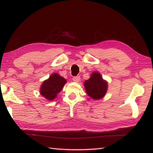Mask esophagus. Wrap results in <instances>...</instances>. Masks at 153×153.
I'll list each match as a JSON object with an SVG mask.
<instances>
[{
	"instance_id": "obj_1",
	"label": "esophagus",
	"mask_w": 153,
	"mask_h": 153,
	"mask_svg": "<svg viewBox=\"0 0 153 153\" xmlns=\"http://www.w3.org/2000/svg\"><path fill=\"white\" fill-rule=\"evenodd\" d=\"M79 80H80V76H75L73 77V81H74V82H79Z\"/></svg>"
}]
</instances>
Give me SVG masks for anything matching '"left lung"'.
Masks as SVG:
<instances>
[{"label":"left lung","mask_w":153,"mask_h":153,"mask_svg":"<svg viewBox=\"0 0 153 153\" xmlns=\"http://www.w3.org/2000/svg\"><path fill=\"white\" fill-rule=\"evenodd\" d=\"M84 86L87 94L93 99L98 100L105 96L107 90V83L102 79L99 73L94 72L84 82Z\"/></svg>","instance_id":"8db88e82"}]
</instances>
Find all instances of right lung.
I'll return each mask as SVG.
<instances>
[{
    "instance_id": "right-lung-1",
    "label": "right lung",
    "mask_w": 153,
    "mask_h": 153,
    "mask_svg": "<svg viewBox=\"0 0 153 153\" xmlns=\"http://www.w3.org/2000/svg\"><path fill=\"white\" fill-rule=\"evenodd\" d=\"M66 79L57 74H53L43 82L40 88V94L49 100H53L61 91Z\"/></svg>"
}]
</instances>
